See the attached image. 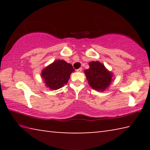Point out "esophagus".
Wrapping results in <instances>:
<instances>
[{
	"mask_svg": "<svg viewBox=\"0 0 150 150\" xmlns=\"http://www.w3.org/2000/svg\"><path fill=\"white\" fill-rule=\"evenodd\" d=\"M76 71H77V72H81V71H82V68H79V69H77V70H76Z\"/></svg>",
	"mask_w": 150,
	"mask_h": 150,
	"instance_id": "esophagus-1",
	"label": "esophagus"
}]
</instances>
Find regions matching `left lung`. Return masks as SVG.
Returning <instances> with one entry per match:
<instances>
[{
	"instance_id": "8db88e82",
	"label": "left lung",
	"mask_w": 150,
	"mask_h": 150,
	"mask_svg": "<svg viewBox=\"0 0 150 150\" xmlns=\"http://www.w3.org/2000/svg\"><path fill=\"white\" fill-rule=\"evenodd\" d=\"M89 66V69L85 71L88 84L96 91H105L110 84L112 74L98 62H90Z\"/></svg>"
}]
</instances>
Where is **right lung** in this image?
Segmentation results:
<instances>
[{"instance_id":"1","label":"right lung","mask_w":150,"mask_h":150,"mask_svg":"<svg viewBox=\"0 0 150 150\" xmlns=\"http://www.w3.org/2000/svg\"><path fill=\"white\" fill-rule=\"evenodd\" d=\"M74 71L72 65L63 60H57L42 71V77L47 87L57 90L67 84Z\"/></svg>"}]
</instances>
